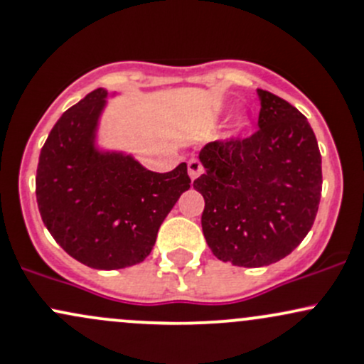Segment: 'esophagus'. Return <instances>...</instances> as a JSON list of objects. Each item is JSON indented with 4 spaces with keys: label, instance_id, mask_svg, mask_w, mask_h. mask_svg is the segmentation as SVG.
<instances>
[{
    "label": "esophagus",
    "instance_id": "esophagus-1",
    "mask_svg": "<svg viewBox=\"0 0 364 364\" xmlns=\"http://www.w3.org/2000/svg\"><path fill=\"white\" fill-rule=\"evenodd\" d=\"M187 171H189L191 181H196L199 175L203 173V165L198 161V159H191V161L187 163Z\"/></svg>",
    "mask_w": 364,
    "mask_h": 364
}]
</instances>
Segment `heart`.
<instances>
[{"instance_id": "1", "label": "heart", "mask_w": 364, "mask_h": 364, "mask_svg": "<svg viewBox=\"0 0 364 364\" xmlns=\"http://www.w3.org/2000/svg\"><path fill=\"white\" fill-rule=\"evenodd\" d=\"M252 128V118L248 114H240L234 118L232 123H230L229 136L230 139H237V136H243L246 132Z\"/></svg>"}]
</instances>
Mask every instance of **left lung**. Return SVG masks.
Listing matches in <instances>:
<instances>
[{
    "instance_id": "left-lung-1",
    "label": "left lung",
    "mask_w": 364,
    "mask_h": 364,
    "mask_svg": "<svg viewBox=\"0 0 364 364\" xmlns=\"http://www.w3.org/2000/svg\"><path fill=\"white\" fill-rule=\"evenodd\" d=\"M257 134L210 142L199 151L205 173L201 228L218 260L264 267L290 255L314 224L321 199V154L306 116L257 90Z\"/></svg>"
}]
</instances>
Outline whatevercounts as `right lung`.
Listing matches in <instances>:
<instances>
[{
	"label": "right lung",
	"mask_w": 364,
	"mask_h": 364,
	"mask_svg": "<svg viewBox=\"0 0 364 364\" xmlns=\"http://www.w3.org/2000/svg\"><path fill=\"white\" fill-rule=\"evenodd\" d=\"M107 97L99 88L64 112L40 154L36 199L46 229L73 259L99 271L147 259L159 225L191 187L187 165L156 173L99 144Z\"/></svg>",
	"instance_id": "add662e5"
}]
</instances>
